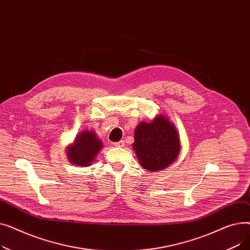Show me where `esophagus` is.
I'll use <instances>...</instances> for the list:
<instances>
[{"mask_svg": "<svg viewBox=\"0 0 250 250\" xmlns=\"http://www.w3.org/2000/svg\"><path fill=\"white\" fill-rule=\"evenodd\" d=\"M114 146L115 147H125V142L124 141H120V142H116L114 143Z\"/></svg>", "mask_w": 250, "mask_h": 250, "instance_id": "obj_1", "label": "esophagus"}]
</instances>
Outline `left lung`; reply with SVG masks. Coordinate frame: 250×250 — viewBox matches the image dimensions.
Listing matches in <instances>:
<instances>
[{
  "label": "left lung",
  "mask_w": 250,
  "mask_h": 250,
  "mask_svg": "<svg viewBox=\"0 0 250 250\" xmlns=\"http://www.w3.org/2000/svg\"><path fill=\"white\" fill-rule=\"evenodd\" d=\"M133 149L140 165L149 172L160 171L173 163L180 153V140L175 125L164 114L150 123L141 122L135 129Z\"/></svg>",
  "instance_id": "obj_1"
}]
</instances>
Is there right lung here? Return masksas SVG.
<instances>
[{"instance_id": "add662e5", "label": "right lung", "mask_w": 250, "mask_h": 250, "mask_svg": "<svg viewBox=\"0 0 250 250\" xmlns=\"http://www.w3.org/2000/svg\"><path fill=\"white\" fill-rule=\"evenodd\" d=\"M102 148V141L94 130L85 129L76 136L74 142L65 149V153L73 165L88 167L94 162Z\"/></svg>"}]
</instances>
